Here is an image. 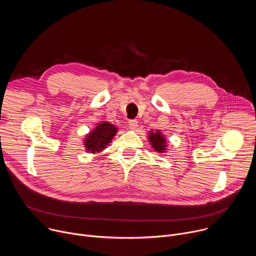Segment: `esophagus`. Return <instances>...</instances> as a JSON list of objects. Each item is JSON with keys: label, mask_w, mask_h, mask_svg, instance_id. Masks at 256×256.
I'll list each match as a JSON object with an SVG mask.
<instances>
[{"label": "esophagus", "mask_w": 256, "mask_h": 256, "mask_svg": "<svg viewBox=\"0 0 256 256\" xmlns=\"http://www.w3.org/2000/svg\"><path fill=\"white\" fill-rule=\"evenodd\" d=\"M128 126L132 128V130H136L138 128V120H130L128 122Z\"/></svg>", "instance_id": "34e87169"}]
</instances>
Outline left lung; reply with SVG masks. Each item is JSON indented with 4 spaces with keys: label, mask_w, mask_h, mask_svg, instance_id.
<instances>
[{
    "label": "left lung",
    "mask_w": 256,
    "mask_h": 256,
    "mask_svg": "<svg viewBox=\"0 0 256 256\" xmlns=\"http://www.w3.org/2000/svg\"><path fill=\"white\" fill-rule=\"evenodd\" d=\"M148 140L152 146V148L154 149V151H156L160 155H163L164 153L167 152L168 142H167L165 136L162 134V132L160 130H157L155 132L153 130H151L148 132Z\"/></svg>",
    "instance_id": "obj_1"
}]
</instances>
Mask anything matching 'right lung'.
<instances>
[{"label":"right lung","instance_id":"obj_1","mask_svg":"<svg viewBox=\"0 0 256 256\" xmlns=\"http://www.w3.org/2000/svg\"><path fill=\"white\" fill-rule=\"evenodd\" d=\"M118 128L114 124L103 120L87 134L83 140L84 147L87 153L97 154L106 149L118 134Z\"/></svg>","mask_w":256,"mask_h":256}]
</instances>
